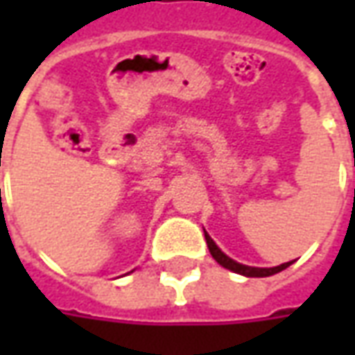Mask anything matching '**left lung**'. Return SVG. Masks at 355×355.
<instances>
[{
	"label": "left lung",
	"mask_w": 355,
	"mask_h": 355,
	"mask_svg": "<svg viewBox=\"0 0 355 355\" xmlns=\"http://www.w3.org/2000/svg\"><path fill=\"white\" fill-rule=\"evenodd\" d=\"M205 241H207L209 253L213 254V259H215V261L218 262L220 266L226 268V270H230V272H236V274H239V275H245V277H268V275H274V274H277V272L285 270V268H289L291 264L295 262V261L283 262V264H279V266H274V268L247 266V264H239V262H236L234 259H230L228 254H224L223 251H220V247L216 245L215 241L211 239V236H209L207 232H205Z\"/></svg>",
	"instance_id": "1"
}]
</instances>
